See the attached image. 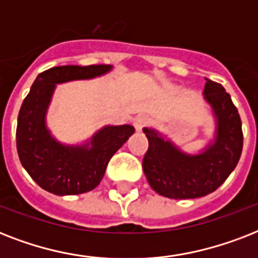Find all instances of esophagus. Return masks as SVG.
I'll return each mask as SVG.
<instances>
[{
  "label": "esophagus",
  "mask_w": 258,
  "mask_h": 258,
  "mask_svg": "<svg viewBox=\"0 0 258 258\" xmlns=\"http://www.w3.org/2000/svg\"><path fill=\"white\" fill-rule=\"evenodd\" d=\"M146 123H147V116H145V115H138L134 119V127L137 128V131H142V128L145 127Z\"/></svg>",
  "instance_id": "34e87169"
}]
</instances>
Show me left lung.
I'll use <instances>...</instances> for the list:
<instances>
[{"instance_id": "8db88e82", "label": "left lung", "mask_w": 258, "mask_h": 258, "mask_svg": "<svg viewBox=\"0 0 258 258\" xmlns=\"http://www.w3.org/2000/svg\"><path fill=\"white\" fill-rule=\"evenodd\" d=\"M204 99L212 109L213 137L202 149L184 151L169 135L145 127L149 150L143 171L159 196L192 200L213 192L236 169L242 151V130L238 111L221 84L205 79Z\"/></svg>"}]
</instances>
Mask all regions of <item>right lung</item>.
Returning <instances> with one entry per match:
<instances>
[{
	"mask_svg": "<svg viewBox=\"0 0 258 258\" xmlns=\"http://www.w3.org/2000/svg\"><path fill=\"white\" fill-rule=\"evenodd\" d=\"M112 66H60L38 75L17 120V151L32 179L56 196H75L99 186L112 155L135 133L131 124L103 125L79 143H64L48 127V109L57 84L92 80L109 74Z\"/></svg>",
	"mask_w": 258,
	"mask_h": 258,
	"instance_id": "1",
	"label": "right lung"
}]
</instances>
